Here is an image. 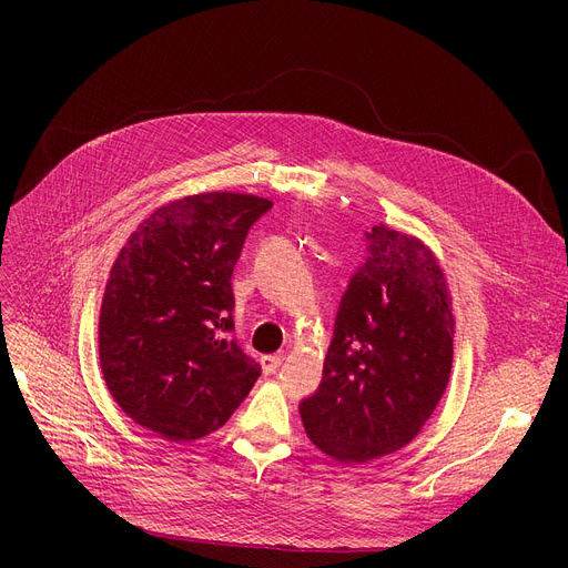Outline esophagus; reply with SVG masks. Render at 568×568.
Returning <instances> with one entry per match:
<instances>
[{
  "instance_id": "esophagus-1",
  "label": "esophagus",
  "mask_w": 568,
  "mask_h": 568,
  "mask_svg": "<svg viewBox=\"0 0 568 568\" xmlns=\"http://www.w3.org/2000/svg\"><path fill=\"white\" fill-rule=\"evenodd\" d=\"M283 359H285V356H283V354H264V356H262V359H260V364H262V371H264L266 375H272V373H276V371L281 368Z\"/></svg>"
}]
</instances>
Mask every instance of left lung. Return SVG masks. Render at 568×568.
Wrapping results in <instances>:
<instances>
[{"label": "left lung", "mask_w": 568, "mask_h": 568, "mask_svg": "<svg viewBox=\"0 0 568 568\" xmlns=\"http://www.w3.org/2000/svg\"><path fill=\"white\" fill-rule=\"evenodd\" d=\"M341 296L322 382L300 403L324 454L366 463L403 449L437 407L454 362L452 300L435 255L384 225Z\"/></svg>", "instance_id": "left-lung-1"}]
</instances>
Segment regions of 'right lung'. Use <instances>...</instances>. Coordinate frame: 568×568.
Instances as JSON below:
<instances>
[{
    "mask_svg": "<svg viewBox=\"0 0 568 568\" xmlns=\"http://www.w3.org/2000/svg\"><path fill=\"white\" fill-rule=\"evenodd\" d=\"M272 206L242 193L191 195L129 236L105 285L99 352L112 398L135 424L193 442L253 389L262 368L232 334V272Z\"/></svg>",
    "mask_w": 568,
    "mask_h": 568,
    "instance_id": "1",
    "label": "right lung"
}]
</instances>
